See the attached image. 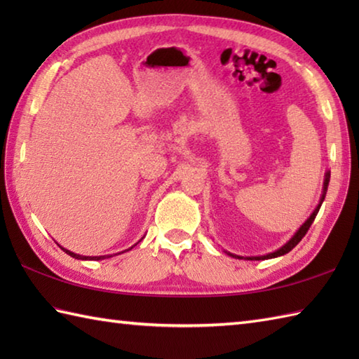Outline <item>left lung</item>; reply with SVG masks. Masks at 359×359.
Returning <instances> with one entry per match:
<instances>
[{
  "instance_id": "8db88e82",
  "label": "left lung",
  "mask_w": 359,
  "mask_h": 359,
  "mask_svg": "<svg viewBox=\"0 0 359 359\" xmlns=\"http://www.w3.org/2000/svg\"><path fill=\"white\" fill-rule=\"evenodd\" d=\"M329 182H330V171H327V172H325V177H324L323 194H321V199H319L318 207L313 210V212H311L310 217L306 220V222H304V224L299 226V230H297V231L292 236V239H290L287 243H284V245H282L280 248L274 250L273 253L264 255V256H247V257H243V256L233 255V253H230V251H225V253H226V255H230V256H233V257H238V259H248V261H264V259H273V257H278V256H284V255H287L288 251H292V250L297 245V243L301 242V239H302L304 236H306V233L309 231V228L311 226V224H313V220H315V217H316V215H318V211H319V208H321V205H323V202H324V199H325L327 188H329Z\"/></svg>"
}]
</instances>
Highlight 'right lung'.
<instances>
[{"mask_svg": "<svg viewBox=\"0 0 359 359\" xmlns=\"http://www.w3.org/2000/svg\"><path fill=\"white\" fill-rule=\"evenodd\" d=\"M143 239V238H142ZM140 239V241H142ZM139 241V242H140ZM137 242V243H139ZM134 247V245H133ZM131 247V248H133ZM62 248L66 255H69V256H72V257H75V259H81V261H100V259H106V257H111V256H80V255H77V253H72V251H69V250H66V248H63V247H60ZM131 248H128V250H131ZM128 250H125V251H128ZM125 251H121V253H125Z\"/></svg>", "mask_w": 359, "mask_h": 359, "instance_id": "obj_1", "label": "right lung"}]
</instances>
